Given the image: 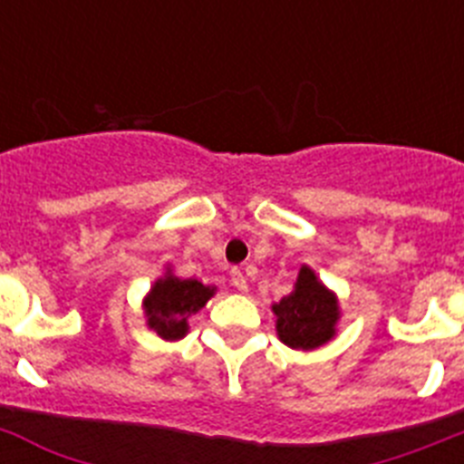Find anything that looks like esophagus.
Masks as SVG:
<instances>
[{
	"label": "esophagus",
	"mask_w": 464,
	"mask_h": 464,
	"mask_svg": "<svg viewBox=\"0 0 464 464\" xmlns=\"http://www.w3.org/2000/svg\"><path fill=\"white\" fill-rule=\"evenodd\" d=\"M231 285H233V287H236L237 289V292H247V277H245L243 276V271H237V268H233V271H231Z\"/></svg>",
	"instance_id": "34e87169"
}]
</instances>
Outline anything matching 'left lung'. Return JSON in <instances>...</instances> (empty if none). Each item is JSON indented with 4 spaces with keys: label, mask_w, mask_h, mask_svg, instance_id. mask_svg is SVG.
I'll use <instances>...</instances> for the list:
<instances>
[{
    "label": "left lung",
    "mask_w": 464,
    "mask_h": 464,
    "mask_svg": "<svg viewBox=\"0 0 464 464\" xmlns=\"http://www.w3.org/2000/svg\"><path fill=\"white\" fill-rule=\"evenodd\" d=\"M276 332L282 343L292 350H315L327 345L338 332L341 305L338 296L310 266H301L294 289L271 305Z\"/></svg>",
    "instance_id": "1"
}]
</instances>
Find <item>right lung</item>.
<instances>
[{
  "mask_svg": "<svg viewBox=\"0 0 464 464\" xmlns=\"http://www.w3.org/2000/svg\"><path fill=\"white\" fill-rule=\"evenodd\" d=\"M217 294L215 285H203L193 277H177L172 268L151 285L142 301L147 327L163 341H179L188 334V317L196 315Z\"/></svg>",
  "mask_w": 464,
  "mask_h": 464,
  "instance_id": "obj_1",
  "label": "right lung"
}]
</instances>
